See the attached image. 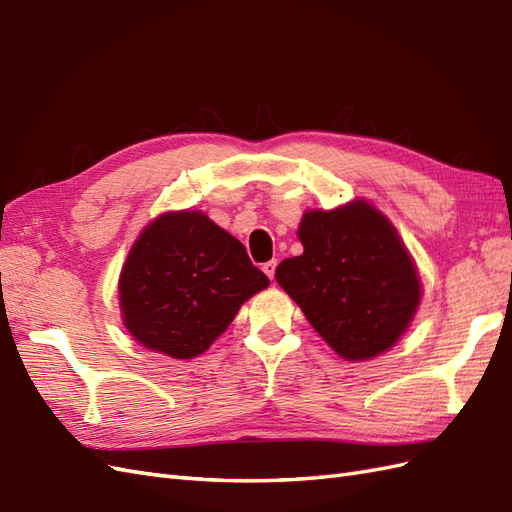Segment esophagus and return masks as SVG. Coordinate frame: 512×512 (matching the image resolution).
I'll return each mask as SVG.
<instances>
[{
	"label": "esophagus",
	"mask_w": 512,
	"mask_h": 512,
	"mask_svg": "<svg viewBox=\"0 0 512 512\" xmlns=\"http://www.w3.org/2000/svg\"><path fill=\"white\" fill-rule=\"evenodd\" d=\"M275 269H277V260H269V262H265V265H262V271L269 275V280H273V277H275Z\"/></svg>",
	"instance_id": "obj_1"
}]
</instances>
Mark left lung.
Wrapping results in <instances>:
<instances>
[{
    "label": "left lung",
    "mask_w": 512,
    "mask_h": 512,
    "mask_svg": "<svg viewBox=\"0 0 512 512\" xmlns=\"http://www.w3.org/2000/svg\"><path fill=\"white\" fill-rule=\"evenodd\" d=\"M303 254L286 258L275 280L339 356L365 361L389 350L421 301V284L391 222L356 200L309 211L299 226Z\"/></svg>",
    "instance_id": "left-lung-1"
}]
</instances>
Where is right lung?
Listing matches in <instances>:
<instances>
[{"mask_svg": "<svg viewBox=\"0 0 512 512\" xmlns=\"http://www.w3.org/2000/svg\"><path fill=\"white\" fill-rule=\"evenodd\" d=\"M267 286L241 241L203 213L179 211L141 232L119 277V301L126 329L145 348L192 359Z\"/></svg>", "mask_w": 512, "mask_h": 512, "instance_id": "right-lung-1", "label": "right lung"}]
</instances>
